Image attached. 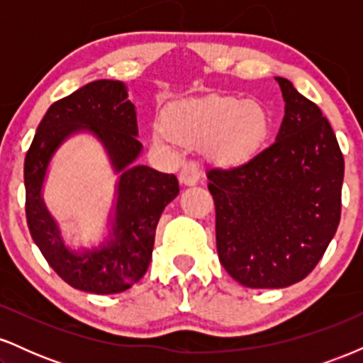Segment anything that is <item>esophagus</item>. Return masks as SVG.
<instances>
[{
  "label": "esophagus",
  "mask_w": 363,
  "mask_h": 363,
  "mask_svg": "<svg viewBox=\"0 0 363 363\" xmlns=\"http://www.w3.org/2000/svg\"><path fill=\"white\" fill-rule=\"evenodd\" d=\"M201 177V169H199L198 162L189 160L182 165L181 174H179V181L182 182L184 186H194L196 182L199 181Z\"/></svg>",
  "instance_id": "34e87169"
}]
</instances>
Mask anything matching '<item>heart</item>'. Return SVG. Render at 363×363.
Here are the masks:
<instances>
[{
  "mask_svg": "<svg viewBox=\"0 0 363 363\" xmlns=\"http://www.w3.org/2000/svg\"><path fill=\"white\" fill-rule=\"evenodd\" d=\"M269 118L256 102L211 97L199 102H182L170 107L165 126H157V143L177 140L213 143L216 155L228 162L251 157L266 138Z\"/></svg>",
  "mask_w": 363,
  "mask_h": 363,
  "instance_id": "heart-1",
  "label": "heart"
}]
</instances>
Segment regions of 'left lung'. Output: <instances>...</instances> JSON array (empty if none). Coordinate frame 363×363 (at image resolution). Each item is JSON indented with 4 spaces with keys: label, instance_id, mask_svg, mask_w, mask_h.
<instances>
[{
    "label": "left lung",
    "instance_id": "left-lung-1",
    "mask_svg": "<svg viewBox=\"0 0 363 363\" xmlns=\"http://www.w3.org/2000/svg\"><path fill=\"white\" fill-rule=\"evenodd\" d=\"M285 99L277 140L244 164L208 170L216 251L249 289H285L303 280L336 234L345 160L314 102L277 77Z\"/></svg>",
    "mask_w": 363,
    "mask_h": 363
}]
</instances>
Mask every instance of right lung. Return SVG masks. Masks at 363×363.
<instances>
[{"instance_id":"1","label":"right lung","mask_w":363,"mask_h":363,"mask_svg":"<svg viewBox=\"0 0 363 363\" xmlns=\"http://www.w3.org/2000/svg\"><path fill=\"white\" fill-rule=\"evenodd\" d=\"M90 128L103 140L116 169H123L115 240L101 252L82 257L65 251L55 224L45 210L40 187L48 160L72 132ZM135 106L126 86L97 80L49 107L25 155V215L32 239L49 266L73 289L90 294H119L147 273L157 223L164 208L179 194L174 174H162L133 162L143 145L136 140Z\"/></svg>"}]
</instances>
